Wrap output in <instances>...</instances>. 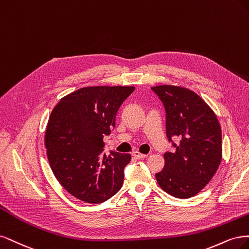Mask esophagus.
I'll return each instance as SVG.
<instances>
[{
  "instance_id": "esophagus-1",
  "label": "esophagus",
  "mask_w": 249,
  "mask_h": 249,
  "mask_svg": "<svg viewBox=\"0 0 249 249\" xmlns=\"http://www.w3.org/2000/svg\"><path fill=\"white\" fill-rule=\"evenodd\" d=\"M132 156L135 157L136 159H142V158L148 157V154H142V153H140L139 151H134L132 152Z\"/></svg>"
}]
</instances>
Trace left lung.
<instances>
[{
  "label": "left lung",
  "mask_w": 249,
  "mask_h": 249,
  "mask_svg": "<svg viewBox=\"0 0 249 249\" xmlns=\"http://www.w3.org/2000/svg\"><path fill=\"white\" fill-rule=\"evenodd\" d=\"M163 103L166 135L176 148L164 153L165 164L156 179L168 195L188 198L213 178L222 157L221 129L214 111L191 90L177 86L151 88ZM172 137H179L176 145Z\"/></svg>",
  "instance_id": "left-lung-1"
}]
</instances>
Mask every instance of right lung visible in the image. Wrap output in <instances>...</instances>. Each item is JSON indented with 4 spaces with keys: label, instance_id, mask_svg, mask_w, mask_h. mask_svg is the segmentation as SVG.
Returning <instances> with one entry per match:
<instances>
[{
    "label": "right lung",
    "instance_id": "right-lung-1",
    "mask_svg": "<svg viewBox=\"0 0 249 249\" xmlns=\"http://www.w3.org/2000/svg\"><path fill=\"white\" fill-rule=\"evenodd\" d=\"M134 87H86L63 97L45 132L52 171L71 196L89 204L106 202L121 189L130 154L103 153L116 116Z\"/></svg>",
    "mask_w": 249,
    "mask_h": 249
}]
</instances>
